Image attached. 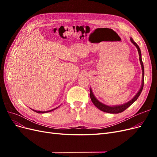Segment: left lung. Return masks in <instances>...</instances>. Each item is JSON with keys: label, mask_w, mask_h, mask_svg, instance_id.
Segmentation results:
<instances>
[{"label": "left lung", "mask_w": 157, "mask_h": 157, "mask_svg": "<svg viewBox=\"0 0 157 157\" xmlns=\"http://www.w3.org/2000/svg\"><path fill=\"white\" fill-rule=\"evenodd\" d=\"M130 41L132 42V43H133V44H134V46L136 47L137 51H138L139 53V56H140V64L141 66V69H142V83H141V86L138 92H137L135 96L131 100H130L129 101H128L127 103H125L122 105H113V106H109L107 105H105L101 102L99 101V100H98V99L95 97L94 94H93L92 90L90 88V97L91 98V100L92 101V103L94 104V105L96 106L97 108H98L99 110H101L103 112L105 113H113V114H117V113H122V111H124V110L127 108L129 107L132 104L134 103V101H136L137 100V99L138 98V97L140 96V95L141 94L142 90H143L144 88V63L143 61H142L141 59V50L139 46L137 45L136 42L134 41V40L132 39V38H130Z\"/></svg>", "instance_id": "8db88e82"}]
</instances>
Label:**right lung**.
Here are the masks:
<instances>
[{
  "instance_id": "add662e5",
  "label": "right lung",
  "mask_w": 157,
  "mask_h": 157,
  "mask_svg": "<svg viewBox=\"0 0 157 157\" xmlns=\"http://www.w3.org/2000/svg\"><path fill=\"white\" fill-rule=\"evenodd\" d=\"M58 107H56V108H54V109H52V110H49V111H36V110H34V109H32L33 111H34L35 112H36V113H48V112H51V111H54V110H55V109H56Z\"/></svg>"
}]
</instances>
